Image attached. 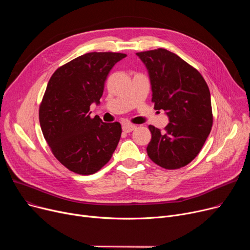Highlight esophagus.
Instances as JSON below:
<instances>
[{"label":"esophagus","instance_id":"obj_1","mask_svg":"<svg viewBox=\"0 0 250 250\" xmlns=\"http://www.w3.org/2000/svg\"><path fill=\"white\" fill-rule=\"evenodd\" d=\"M136 125H129V124H125V125H123V130L125 133H130V132H133L134 129H136Z\"/></svg>","mask_w":250,"mask_h":250}]
</instances>
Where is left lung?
Listing matches in <instances>:
<instances>
[{"instance_id":"1","label":"left lung","mask_w":250,"mask_h":250,"mask_svg":"<svg viewBox=\"0 0 250 250\" xmlns=\"http://www.w3.org/2000/svg\"><path fill=\"white\" fill-rule=\"evenodd\" d=\"M146 65L154 108L163 109L169 124L161 130L149 125L150 159L165 169L190 163L211 133V94L203 76L187 62L164 48L137 52Z\"/></svg>"}]
</instances>
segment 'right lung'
Wrapping results in <instances>:
<instances>
[{
  "instance_id": "obj_1",
  "label": "right lung",
  "mask_w": 250,
  "mask_h": 250,
  "mask_svg": "<svg viewBox=\"0 0 250 250\" xmlns=\"http://www.w3.org/2000/svg\"><path fill=\"white\" fill-rule=\"evenodd\" d=\"M118 52H89L60 67L50 77L39 123L56 158L71 171L89 175L106 164L122 135L120 123L90 117V105L100 103L113 65L125 58Z\"/></svg>"
}]
</instances>
